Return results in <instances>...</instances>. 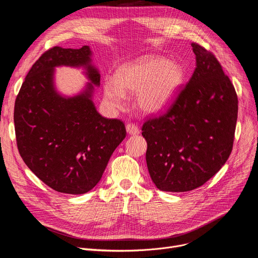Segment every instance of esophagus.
<instances>
[{"label":"esophagus","mask_w":258,"mask_h":258,"mask_svg":"<svg viewBox=\"0 0 258 258\" xmlns=\"http://www.w3.org/2000/svg\"><path fill=\"white\" fill-rule=\"evenodd\" d=\"M126 132H127L130 135H138V134H140L139 127H138L136 124H134V123H128V124H126Z\"/></svg>","instance_id":"34e87169"}]
</instances>
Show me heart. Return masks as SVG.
Listing matches in <instances>:
<instances>
[{
    "label": "heart",
    "mask_w": 258,
    "mask_h": 258,
    "mask_svg": "<svg viewBox=\"0 0 258 258\" xmlns=\"http://www.w3.org/2000/svg\"><path fill=\"white\" fill-rule=\"evenodd\" d=\"M182 68L158 55H145L124 64L117 78L104 85L105 102L113 108L125 105V93L136 94L135 103L145 115L163 112L182 84Z\"/></svg>",
    "instance_id": "b5f03b06"
}]
</instances>
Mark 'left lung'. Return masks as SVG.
Segmentation results:
<instances>
[{
	"mask_svg": "<svg viewBox=\"0 0 258 258\" xmlns=\"http://www.w3.org/2000/svg\"><path fill=\"white\" fill-rule=\"evenodd\" d=\"M197 67L167 112L147 119L146 164L162 191H190L218 172L232 152L238 100L213 54L191 44Z\"/></svg>",
	"mask_w": 258,
	"mask_h": 258,
	"instance_id": "8db88e82",
	"label": "left lung"
}]
</instances>
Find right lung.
Wrapping results in <instances>:
<instances>
[{"mask_svg":"<svg viewBox=\"0 0 258 258\" xmlns=\"http://www.w3.org/2000/svg\"><path fill=\"white\" fill-rule=\"evenodd\" d=\"M91 55L89 46L49 49L31 67L16 99L20 155L40 181L61 194L83 195L96 186L126 136L123 122L102 117L93 103L100 74ZM59 65L84 66L91 81L86 90L73 98L59 95L52 79Z\"/></svg>","mask_w":258,"mask_h":258,"instance_id":"obj_1","label":"right lung"}]
</instances>
